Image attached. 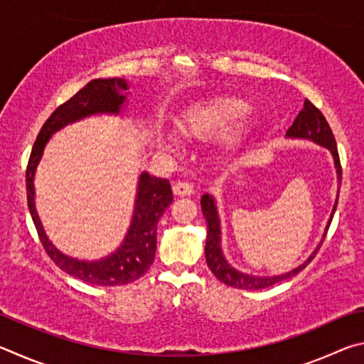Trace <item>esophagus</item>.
<instances>
[{"label": "esophagus", "mask_w": 364, "mask_h": 364, "mask_svg": "<svg viewBox=\"0 0 364 364\" xmlns=\"http://www.w3.org/2000/svg\"><path fill=\"white\" fill-rule=\"evenodd\" d=\"M173 193L175 196H191L194 193L193 184L188 181H178L173 184Z\"/></svg>", "instance_id": "1"}]
</instances>
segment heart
I'll return each instance as SVG.
<instances>
[{
  "instance_id": "1",
  "label": "heart",
  "mask_w": 364,
  "mask_h": 364,
  "mask_svg": "<svg viewBox=\"0 0 364 364\" xmlns=\"http://www.w3.org/2000/svg\"><path fill=\"white\" fill-rule=\"evenodd\" d=\"M247 102L230 96L208 97L197 101L183 110L178 119V128L183 136L197 141H212L225 136L230 149L242 147L255 130V120L247 117ZM159 146L168 151H178L181 139L175 132H160Z\"/></svg>"
}]
</instances>
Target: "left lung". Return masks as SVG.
Instances as JSON below:
<instances>
[{
	"label": "left lung",
	"mask_w": 364,
	"mask_h": 364,
	"mask_svg": "<svg viewBox=\"0 0 364 364\" xmlns=\"http://www.w3.org/2000/svg\"><path fill=\"white\" fill-rule=\"evenodd\" d=\"M286 136L287 138H299V139H310V141H313V143L321 144L323 147H326V149H329L332 157H334L337 181L338 183L342 181V167H341V159H338L334 134H332L329 123L324 119L321 110L313 106V104L308 100L304 104V109L299 112L297 119L294 120L292 127L287 130ZM200 207H202V213H204V218L207 221L205 260H207L208 268H210L212 273L217 276V279L225 282L226 286H231L236 289H245V291H258V289L269 287L273 284H278V282H281V281L292 278V276L300 273V271L304 269L306 264L313 260V258H315L316 252L319 250V247H321V244L324 241L326 234H328L332 217H334V212L337 207V200L334 204V208H332V213H331L328 225H326L321 242H319L315 252H313V254L308 257L306 260L300 264V267L294 268L292 271H287V273H284V274H278V276H252L247 273H242V271H239L236 268H232L231 264L226 262L223 250H221V226H220L217 204H215L213 196H210V194L202 196Z\"/></svg>",
	"instance_id": "obj_1"
}]
</instances>
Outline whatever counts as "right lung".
I'll return each mask as SVG.
<instances>
[{
    "mask_svg": "<svg viewBox=\"0 0 364 364\" xmlns=\"http://www.w3.org/2000/svg\"><path fill=\"white\" fill-rule=\"evenodd\" d=\"M127 90L128 83L123 78H96L83 86L63 106H59L49 115L38 133V138L32 147V154H30L26 173L28 210L46 254L65 273L95 286L128 284V282L139 279L151 268L157 247V223L165 208L173 202L170 181L165 178L151 176L147 171H143L138 180L132 223L122 245L101 260L85 262L59 252L48 239L35 208L33 180L36 167H38L45 146L51 139V134L69 123L85 119V117L96 114H120L122 106L127 101V95L122 93Z\"/></svg>",
    "mask_w": 364,
    "mask_h": 364,
    "instance_id": "add662e5",
    "label": "right lung"
}]
</instances>
